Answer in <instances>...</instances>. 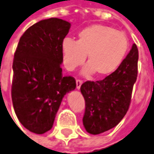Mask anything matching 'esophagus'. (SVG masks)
<instances>
[{
  "label": "esophagus",
  "mask_w": 154,
  "mask_h": 154,
  "mask_svg": "<svg viewBox=\"0 0 154 154\" xmlns=\"http://www.w3.org/2000/svg\"><path fill=\"white\" fill-rule=\"evenodd\" d=\"M82 83H83V81H81V80H76V88L78 89L81 88Z\"/></svg>",
  "instance_id": "34e87169"
}]
</instances>
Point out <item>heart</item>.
<instances>
[{"mask_svg": "<svg viewBox=\"0 0 154 154\" xmlns=\"http://www.w3.org/2000/svg\"><path fill=\"white\" fill-rule=\"evenodd\" d=\"M128 40L124 33L115 28L94 24L82 29L78 40L66 38L61 44L66 67L73 70L86 60L83 69L85 75L96 73L106 76L114 72L123 62L128 50Z\"/></svg>", "mask_w": 154, "mask_h": 154, "instance_id": "obj_1", "label": "heart"}]
</instances>
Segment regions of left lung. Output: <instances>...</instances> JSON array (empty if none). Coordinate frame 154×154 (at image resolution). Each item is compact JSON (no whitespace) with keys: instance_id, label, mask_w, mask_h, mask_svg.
Instances as JSON below:
<instances>
[{"instance_id":"left-lung-1","label":"left lung","mask_w":154,"mask_h":154,"mask_svg":"<svg viewBox=\"0 0 154 154\" xmlns=\"http://www.w3.org/2000/svg\"><path fill=\"white\" fill-rule=\"evenodd\" d=\"M139 52L134 44L121 65L101 81L84 82L83 125L91 134H100L117 126L129 109L138 74Z\"/></svg>"}]
</instances>
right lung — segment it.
I'll use <instances>...</instances> for the list:
<instances>
[{"label": "right lung", "instance_id": "obj_1", "mask_svg": "<svg viewBox=\"0 0 154 154\" xmlns=\"http://www.w3.org/2000/svg\"><path fill=\"white\" fill-rule=\"evenodd\" d=\"M71 24L58 18L42 20L21 35L14 55L11 96L20 122L32 133L49 131L62 98L76 88L64 76L61 44Z\"/></svg>", "mask_w": 154, "mask_h": 154}]
</instances>
